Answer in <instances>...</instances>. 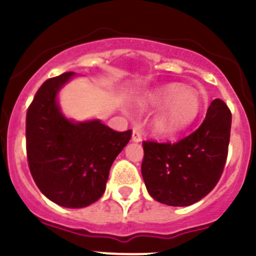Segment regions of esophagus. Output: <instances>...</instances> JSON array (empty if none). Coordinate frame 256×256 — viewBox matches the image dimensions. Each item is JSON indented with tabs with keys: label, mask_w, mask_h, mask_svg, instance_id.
I'll return each instance as SVG.
<instances>
[{
	"label": "esophagus",
	"mask_w": 256,
	"mask_h": 256,
	"mask_svg": "<svg viewBox=\"0 0 256 256\" xmlns=\"http://www.w3.org/2000/svg\"><path fill=\"white\" fill-rule=\"evenodd\" d=\"M132 140L134 142H140L142 140V133L138 128H134L133 130V134H132Z\"/></svg>",
	"instance_id": "1"
}]
</instances>
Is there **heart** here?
Returning <instances> with one entry per match:
<instances>
[{"label":"heart","instance_id":"1","mask_svg":"<svg viewBox=\"0 0 256 256\" xmlns=\"http://www.w3.org/2000/svg\"><path fill=\"white\" fill-rule=\"evenodd\" d=\"M164 104L162 112L154 124L156 132L162 136H170L182 130L195 120L201 108L198 92L192 88H184L178 83H170L152 90L140 101L141 108H158Z\"/></svg>","mask_w":256,"mask_h":256}]
</instances>
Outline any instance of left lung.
Segmentation results:
<instances>
[{
	"instance_id": "left-lung-1",
	"label": "left lung",
	"mask_w": 256,
	"mask_h": 256,
	"mask_svg": "<svg viewBox=\"0 0 256 256\" xmlns=\"http://www.w3.org/2000/svg\"><path fill=\"white\" fill-rule=\"evenodd\" d=\"M230 124V110L216 98L201 126L184 138L144 141L141 172L148 194L170 206H188L205 198L224 169Z\"/></svg>"
}]
</instances>
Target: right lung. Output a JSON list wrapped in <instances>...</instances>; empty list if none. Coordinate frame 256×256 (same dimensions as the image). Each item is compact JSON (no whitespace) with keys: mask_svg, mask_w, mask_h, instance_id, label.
<instances>
[{"mask_svg":"<svg viewBox=\"0 0 256 256\" xmlns=\"http://www.w3.org/2000/svg\"><path fill=\"white\" fill-rule=\"evenodd\" d=\"M73 76L68 72L38 88L26 112V158L32 177L47 198L64 208H84L105 192L108 170L132 130L116 132L100 120H68L56 96Z\"/></svg>","mask_w":256,"mask_h":256,"instance_id":"obj_1","label":"right lung"}]
</instances>
